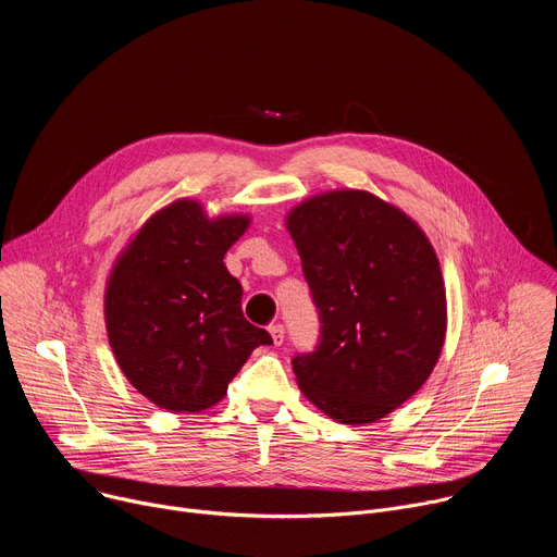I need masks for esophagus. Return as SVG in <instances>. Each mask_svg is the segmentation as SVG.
Listing matches in <instances>:
<instances>
[{
  "label": "esophagus",
  "instance_id": "1",
  "mask_svg": "<svg viewBox=\"0 0 557 557\" xmlns=\"http://www.w3.org/2000/svg\"><path fill=\"white\" fill-rule=\"evenodd\" d=\"M269 333H271V339H273V344H275V346H280V344L284 342V326H282V324L271 326V329H269Z\"/></svg>",
  "mask_w": 557,
  "mask_h": 557
}]
</instances>
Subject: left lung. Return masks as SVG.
<instances>
[{
  "label": "left lung",
  "instance_id": "8db88e82",
  "mask_svg": "<svg viewBox=\"0 0 557 557\" xmlns=\"http://www.w3.org/2000/svg\"><path fill=\"white\" fill-rule=\"evenodd\" d=\"M322 339L293 370L306 399L346 425L406 404L432 374L447 331L438 258L423 228L370 191L335 189L286 215Z\"/></svg>",
  "mask_w": 557,
  "mask_h": 557
}]
</instances>
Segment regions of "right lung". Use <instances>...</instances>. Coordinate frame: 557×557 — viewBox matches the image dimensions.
<instances>
[{
  "label": "right lung",
  "mask_w": 557,
  "mask_h": 557,
  "mask_svg": "<svg viewBox=\"0 0 557 557\" xmlns=\"http://www.w3.org/2000/svg\"><path fill=\"white\" fill-rule=\"evenodd\" d=\"M251 218H209L181 198L156 211L114 260L103 312L127 381L174 414L224 399L228 381L271 335L243 314V286L224 267Z\"/></svg>",
  "instance_id": "right-lung-1"
}]
</instances>
